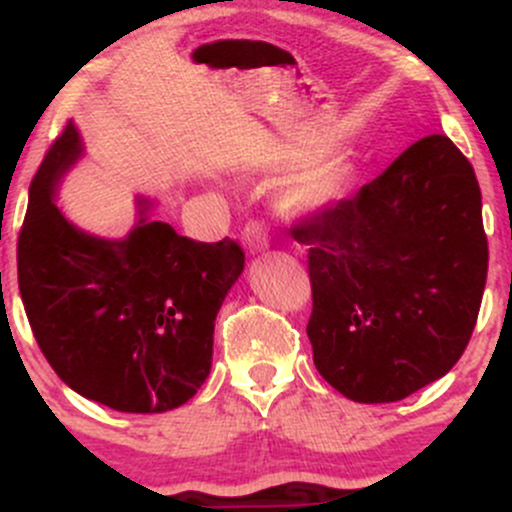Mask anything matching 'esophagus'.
Wrapping results in <instances>:
<instances>
[{
  "mask_svg": "<svg viewBox=\"0 0 512 512\" xmlns=\"http://www.w3.org/2000/svg\"><path fill=\"white\" fill-rule=\"evenodd\" d=\"M240 236H243V245L250 252H262V250L269 248V231H267V226H264L262 221L252 219V221L245 223V228H243V233H240Z\"/></svg>",
  "mask_w": 512,
  "mask_h": 512,
  "instance_id": "34e87169",
  "label": "esophagus"
}]
</instances>
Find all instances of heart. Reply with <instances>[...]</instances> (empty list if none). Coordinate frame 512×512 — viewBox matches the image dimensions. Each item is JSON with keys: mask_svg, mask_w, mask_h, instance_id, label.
I'll use <instances>...</instances> for the list:
<instances>
[{"mask_svg": "<svg viewBox=\"0 0 512 512\" xmlns=\"http://www.w3.org/2000/svg\"><path fill=\"white\" fill-rule=\"evenodd\" d=\"M346 180H349V168L342 158H317L286 182V207L293 211H317L330 207L344 195Z\"/></svg>", "mask_w": 512, "mask_h": 512, "instance_id": "obj_1", "label": "heart"}]
</instances>
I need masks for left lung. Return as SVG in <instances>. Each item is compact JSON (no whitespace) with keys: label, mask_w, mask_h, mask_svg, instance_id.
<instances>
[{"label":"left lung","mask_w":512,"mask_h":512,"mask_svg":"<svg viewBox=\"0 0 512 512\" xmlns=\"http://www.w3.org/2000/svg\"><path fill=\"white\" fill-rule=\"evenodd\" d=\"M308 245L315 368L363 404L443 378L477 325L489 269L472 163L419 139L356 195L293 223Z\"/></svg>","instance_id":"left-lung-1"}]
</instances>
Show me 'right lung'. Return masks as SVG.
Returning a JSON list of instances; mask_svg holds the SVG:
<instances>
[{"instance_id":"right-lung-1","label":"right lung","mask_w":512,"mask_h":512,"mask_svg":"<svg viewBox=\"0 0 512 512\" xmlns=\"http://www.w3.org/2000/svg\"><path fill=\"white\" fill-rule=\"evenodd\" d=\"M81 156L69 122L40 163L19 233V291L35 342L81 397L129 414L185 404L207 380L214 320L243 272L236 240L197 243L146 216L122 240L88 236L52 202Z\"/></svg>"}]
</instances>
